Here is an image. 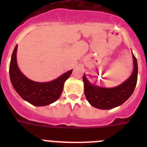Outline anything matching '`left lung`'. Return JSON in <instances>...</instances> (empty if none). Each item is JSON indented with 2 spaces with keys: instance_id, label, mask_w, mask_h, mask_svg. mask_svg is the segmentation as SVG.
<instances>
[{
  "instance_id": "1",
  "label": "left lung",
  "mask_w": 147,
  "mask_h": 147,
  "mask_svg": "<svg viewBox=\"0 0 147 147\" xmlns=\"http://www.w3.org/2000/svg\"><path fill=\"white\" fill-rule=\"evenodd\" d=\"M132 55L134 61L132 74L127 80L118 86L108 88L93 85L88 82L84 74L83 82L85 95L92 106L98 109H112L123 104L131 96L137 85L138 74L137 59L134 54Z\"/></svg>"
}]
</instances>
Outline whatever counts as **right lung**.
Returning <instances> with one entry per match:
<instances>
[{
	"label": "right lung",
	"mask_w": 147,
	"mask_h": 147,
	"mask_svg": "<svg viewBox=\"0 0 147 147\" xmlns=\"http://www.w3.org/2000/svg\"><path fill=\"white\" fill-rule=\"evenodd\" d=\"M17 51V45L13 52L9 69L10 81L15 91L24 100L34 106H46L57 100L62 94L65 82L71 76L72 69L51 82H34L26 78L19 69Z\"/></svg>",
	"instance_id": "1"
}]
</instances>
